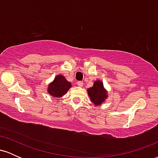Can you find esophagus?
I'll list each match as a JSON object with an SVG mask.
<instances>
[{
  "instance_id": "esophagus-1",
  "label": "esophagus",
  "mask_w": 158,
  "mask_h": 158,
  "mask_svg": "<svg viewBox=\"0 0 158 158\" xmlns=\"http://www.w3.org/2000/svg\"><path fill=\"white\" fill-rule=\"evenodd\" d=\"M77 85H79V86L81 87L83 85V82L81 81H77Z\"/></svg>"
}]
</instances>
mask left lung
Returning a JSON list of instances; mask_svg holds the SVG:
<instances>
[{
	"label": "left lung",
	"instance_id": "1",
	"mask_svg": "<svg viewBox=\"0 0 158 158\" xmlns=\"http://www.w3.org/2000/svg\"><path fill=\"white\" fill-rule=\"evenodd\" d=\"M88 92L90 99L96 106L102 104V102H104L105 99L107 97L106 90L103 87L102 81L99 80L94 82V86L89 88Z\"/></svg>",
	"mask_w": 158,
	"mask_h": 158
}]
</instances>
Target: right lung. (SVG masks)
<instances>
[{"mask_svg":"<svg viewBox=\"0 0 158 158\" xmlns=\"http://www.w3.org/2000/svg\"><path fill=\"white\" fill-rule=\"evenodd\" d=\"M71 83L69 82L61 75L57 76L54 81L49 85L48 93L55 97H61L68 91L71 87Z\"/></svg>","mask_w":158,"mask_h":158,"instance_id":"add662e5","label":"right lung"}]
</instances>
